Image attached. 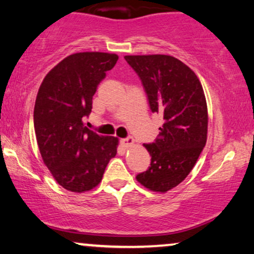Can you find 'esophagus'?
<instances>
[{"mask_svg": "<svg viewBox=\"0 0 254 254\" xmlns=\"http://www.w3.org/2000/svg\"><path fill=\"white\" fill-rule=\"evenodd\" d=\"M121 143L124 147H131L134 144V139L132 137H127V138H123V139L121 140Z\"/></svg>", "mask_w": 254, "mask_h": 254, "instance_id": "1", "label": "esophagus"}]
</instances>
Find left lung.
Masks as SVG:
<instances>
[{
  "label": "left lung",
  "mask_w": 254,
  "mask_h": 254,
  "mask_svg": "<svg viewBox=\"0 0 254 254\" xmlns=\"http://www.w3.org/2000/svg\"><path fill=\"white\" fill-rule=\"evenodd\" d=\"M124 59L140 77L152 113L164 120L154 143L144 144L151 166L136 179L152 191L166 192L187 178L207 143L203 88L196 74L172 56H125Z\"/></svg>",
  "instance_id": "8db88e82"
}]
</instances>
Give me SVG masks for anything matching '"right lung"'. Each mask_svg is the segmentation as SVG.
<instances>
[{
  "label": "right lung",
  "instance_id": "obj_1",
  "mask_svg": "<svg viewBox=\"0 0 254 254\" xmlns=\"http://www.w3.org/2000/svg\"><path fill=\"white\" fill-rule=\"evenodd\" d=\"M117 60L114 53L70 54L46 74L39 87L33 111L37 144L54 180L69 191L96 187L117 153L118 138L83 127L97 86Z\"/></svg>",
  "mask_w": 254,
  "mask_h": 254
}]
</instances>
